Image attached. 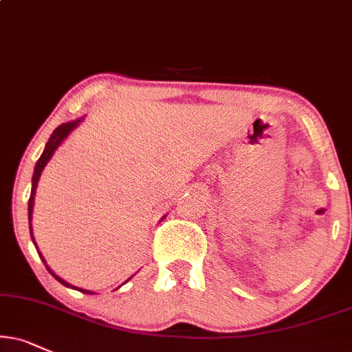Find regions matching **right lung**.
Masks as SVG:
<instances>
[{
	"label": "right lung",
	"instance_id": "1",
	"mask_svg": "<svg viewBox=\"0 0 352 352\" xmlns=\"http://www.w3.org/2000/svg\"><path fill=\"white\" fill-rule=\"evenodd\" d=\"M81 122V119H78V120H73V122H67V124H62V125H58V127H56L55 130H54V133H52L50 135V138H49V142H47V145H45V150L42 151V155H41V158L37 160V163H36V168H34V176H32V189H30V197H29V206H28V212H29V230H30V238H32V241H34V235H32V227H30V220H32V210H34V196H36V189H37V184H38V179H41V175H42V171H43V168H45V164L50 162V158L52 156H54V153H55V150L58 148L60 145H62V142L65 140V138H67L68 135H70V132L72 130H75L76 127H78V124ZM34 245H36V241H34ZM36 248H37V245H36ZM38 256H41L42 258V261L45 263V259H43V256L38 253ZM45 267H47V271L50 272L52 276L55 277L56 280L58 282H62L63 285H67V287H72V289H76V290H80V292H83V294H93L91 292V290H86V289H80V287H75V285H72V284H68V282H65L62 277H58L55 274V272H52V269L47 266V263H45ZM127 280H130V277ZM125 280V282H127Z\"/></svg>",
	"mask_w": 352,
	"mask_h": 352
}]
</instances>
